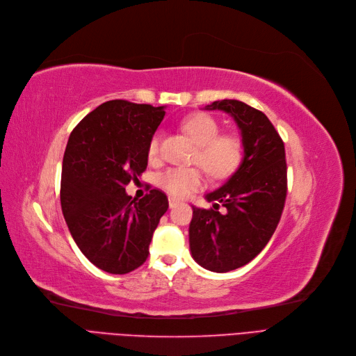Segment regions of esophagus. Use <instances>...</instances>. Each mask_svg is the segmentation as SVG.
Listing matches in <instances>:
<instances>
[{"label": "esophagus", "mask_w": 356, "mask_h": 356, "mask_svg": "<svg viewBox=\"0 0 356 356\" xmlns=\"http://www.w3.org/2000/svg\"><path fill=\"white\" fill-rule=\"evenodd\" d=\"M168 201H169V207H171V209H174V207H177L179 204V201L177 198H174V197H169Z\"/></svg>", "instance_id": "esophagus-1"}]
</instances>
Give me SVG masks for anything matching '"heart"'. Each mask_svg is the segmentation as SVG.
Listing matches in <instances>:
<instances>
[{
    "label": "heart",
    "instance_id": "obj_1",
    "mask_svg": "<svg viewBox=\"0 0 356 356\" xmlns=\"http://www.w3.org/2000/svg\"><path fill=\"white\" fill-rule=\"evenodd\" d=\"M182 130L198 146L194 162L201 165L204 171L216 178L223 179L239 168L243 159V140L236 133H220V124L209 114H193L182 122ZM161 136H152L147 154L155 158L159 154ZM202 172L200 168L172 166L165 169L158 177V184L174 197H185L198 190L202 185Z\"/></svg>",
    "mask_w": 356,
    "mask_h": 356
}]
</instances>
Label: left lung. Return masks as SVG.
Segmentation results:
<instances>
[{
    "label": "left lung",
    "instance_id": "1",
    "mask_svg": "<svg viewBox=\"0 0 356 356\" xmlns=\"http://www.w3.org/2000/svg\"><path fill=\"white\" fill-rule=\"evenodd\" d=\"M206 110L229 113L242 131L243 161L229 181L207 194L213 209L193 207V258L213 273H229L255 258L280 223L286 197V162L281 136L259 110L238 99L214 101ZM226 213L218 211L219 204Z\"/></svg>",
    "mask_w": 356,
    "mask_h": 356
}]
</instances>
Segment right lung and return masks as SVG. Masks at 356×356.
<instances>
[{"label": "right lung", "mask_w": 356, "mask_h": 356, "mask_svg": "<svg viewBox=\"0 0 356 356\" xmlns=\"http://www.w3.org/2000/svg\"><path fill=\"white\" fill-rule=\"evenodd\" d=\"M163 107L111 99L86 115L67 140L60 206L83 255L110 274L145 264L168 198L150 190L140 200L126 194L147 166V146L163 120Z\"/></svg>", "instance_id": "right-lung-1"}]
</instances>
